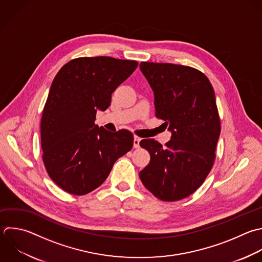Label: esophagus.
<instances>
[{
  "mask_svg": "<svg viewBox=\"0 0 262 262\" xmlns=\"http://www.w3.org/2000/svg\"><path fill=\"white\" fill-rule=\"evenodd\" d=\"M139 142H140V138L138 136H134V140H133L134 148H138L139 147Z\"/></svg>",
  "mask_w": 262,
  "mask_h": 262,
  "instance_id": "obj_1",
  "label": "esophagus"
}]
</instances>
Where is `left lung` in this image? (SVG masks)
<instances>
[{
    "mask_svg": "<svg viewBox=\"0 0 262 262\" xmlns=\"http://www.w3.org/2000/svg\"><path fill=\"white\" fill-rule=\"evenodd\" d=\"M139 68L154 91L156 117L172 133L165 146L155 139L140 141L150 161L139 177L158 199L179 201L203 184L214 164L221 129L214 90L190 67L141 62Z\"/></svg>",
    "mask_w": 262,
    "mask_h": 262,
    "instance_id": "8db88e82",
    "label": "left lung"
}]
</instances>
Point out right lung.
I'll list each match as a JSON object with an SVG mask.
<instances>
[{"label":"right lung","instance_id":"obj_1","mask_svg":"<svg viewBox=\"0 0 262 262\" xmlns=\"http://www.w3.org/2000/svg\"><path fill=\"white\" fill-rule=\"evenodd\" d=\"M137 66L107 56L80 57L55 76L42 115L41 143L48 175L64 191L83 195L94 190L132 148L130 131L110 132L94 121Z\"/></svg>","mask_w":262,"mask_h":262}]
</instances>
